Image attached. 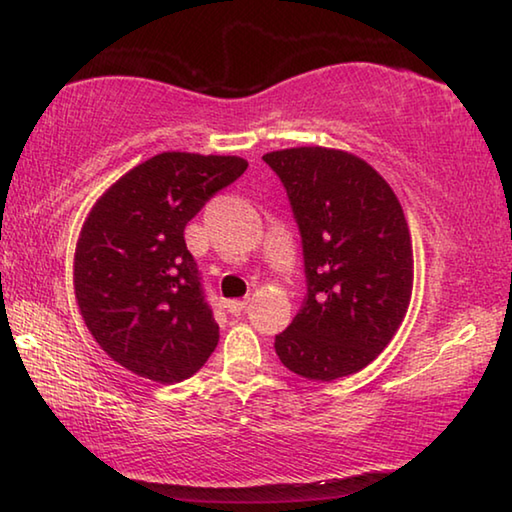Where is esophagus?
I'll return each instance as SVG.
<instances>
[{
  "instance_id": "esophagus-1",
  "label": "esophagus",
  "mask_w": 512,
  "mask_h": 512,
  "mask_svg": "<svg viewBox=\"0 0 512 512\" xmlns=\"http://www.w3.org/2000/svg\"><path fill=\"white\" fill-rule=\"evenodd\" d=\"M248 307V300L244 298V300H228L225 302V309L230 311V314H241V311H244Z\"/></svg>"
}]
</instances>
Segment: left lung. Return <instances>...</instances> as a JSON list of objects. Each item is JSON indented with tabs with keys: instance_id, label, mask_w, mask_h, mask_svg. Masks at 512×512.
I'll return each instance as SVG.
<instances>
[{
	"instance_id": "1",
	"label": "left lung",
	"mask_w": 512,
	"mask_h": 512,
	"mask_svg": "<svg viewBox=\"0 0 512 512\" xmlns=\"http://www.w3.org/2000/svg\"><path fill=\"white\" fill-rule=\"evenodd\" d=\"M287 189L302 237L307 296L275 336L291 372L332 381L366 368L400 329L413 291L402 205L368 162L300 146L264 155Z\"/></svg>"
}]
</instances>
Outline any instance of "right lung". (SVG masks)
<instances>
[{"label":"right lung","mask_w":512,"mask_h":512,"mask_svg":"<svg viewBox=\"0 0 512 512\" xmlns=\"http://www.w3.org/2000/svg\"><path fill=\"white\" fill-rule=\"evenodd\" d=\"M237 155L160 153L121 176L83 223L74 291L94 339L135 375L176 384L219 343L185 225L246 171Z\"/></svg>","instance_id":"add662e5"}]
</instances>
